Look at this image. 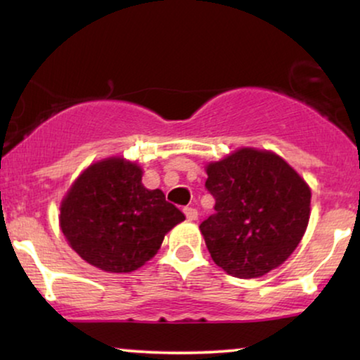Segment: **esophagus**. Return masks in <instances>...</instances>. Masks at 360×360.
Segmentation results:
<instances>
[{"mask_svg": "<svg viewBox=\"0 0 360 360\" xmlns=\"http://www.w3.org/2000/svg\"><path fill=\"white\" fill-rule=\"evenodd\" d=\"M184 213H185L186 219H188V221L198 219V211H196L195 208H190V206H186V208H184Z\"/></svg>", "mask_w": 360, "mask_h": 360, "instance_id": "esophagus-1", "label": "esophagus"}]
</instances>
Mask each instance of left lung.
<instances>
[{
    "label": "left lung",
    "instance_id": "1",
    "mask_svg": "<svg viewBox=\"0 0 360 360\" xmlns=\"http://www.w3.org/2000/svg\"><path fill=\"white\" fill-rule=\"evenodd\" d=\"M214 213L200 224L226 274L257 278L282 265L309 221L311 190L282 157L244 147L206 167Z\"/></svg>",
    "mask_w": 360,
    "mask_h": 360
}]
</instances>
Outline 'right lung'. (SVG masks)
<instances>
[{
  "label": "right lung",
  "instance_id": "obj_1",
  "mask_svg": "<svg viewBox=\"0 0 360 360\" xmlns=\"http://www.w3.org/2000/svg\"><path fill=\"white\" fill-rule=\"evenodd\" d=\"M185 219L162 190L142 185V170L121 157L88 167L60 205V228L70 248L105 272L142 267L165 234Z\"/></svg>",
  "mask_w": 360,
  "mask_h": 360
}]
</instances>
